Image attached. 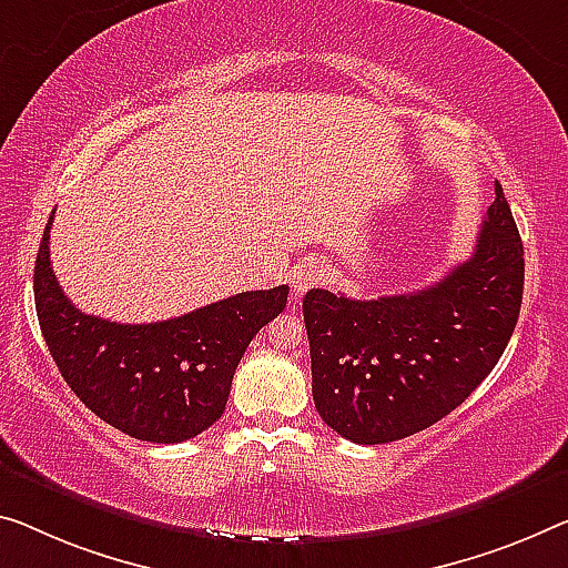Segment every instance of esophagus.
I'll return each instance as SVG.
<instances>
[{"mask_svg":"<svg viewBox=\"0 0 568 568\" xmlns=\"http://www.w3.org/2000/svg\"><path fill=\"white\" fill-rule=\"evenodd\" d=\"M325 276H327L325 264H320V261H302V264L294 268V276H292L294 296L307 294L312 286L325 282Z\"/></svg>","mask_w":568,"mask_h":568,"instance_id":"obj_1","label":"esophagus"}]
</instances>
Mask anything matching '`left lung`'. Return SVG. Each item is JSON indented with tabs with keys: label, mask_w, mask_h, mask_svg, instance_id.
<instances>
[{
	"label": "left lung",
	"mask_w": 568,
	"mask_h": 568,
	"mask_svg": "<svg viewBox=\"0 0 568 568\" xmlns=\"http://www.w3.org/2000/svg\"><path fill=\"white\" fill-rule=\"evenodd\" d=\"M523 241L500 182L473 256L432 286L378 300L304 294L312 396L355 444H388L447 416L500 361L523 302Z\"/></svg>",
	"instance_id": "obj_1"
}]
</instances>
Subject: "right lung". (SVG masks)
Returning a JSON list of instances; mask_svg holds the SVG:
<instances>
[{
	"label": "right lung",
	"mask_w": 568,
	"mask_h": 568,
	"mask_svg": "<svg viewBox=\"0 0 568 568\" xmlns=\"http://www.w3.org/2000/svg\"><path fill=\"white\" fill-rule=\"evenodd\" d=\"M52 215L34 261V310L60 375L95 416L134 439L174 444L203 434L223 416L243 353L286 307L290 286L241 292L150 325L93 317L52 274Z\"/></svg>",
	"instance_id": "obj_1"
}]
</instances>
